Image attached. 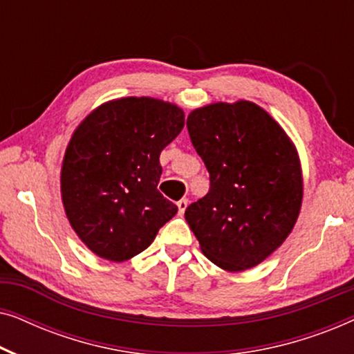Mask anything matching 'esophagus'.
<instances>
[{"instance_id": "1", "label": "esophagus", "mask_w": 354, "mask_h": 354, "mask_svg": "<svg viewBox=\"0 0 354 354\" xmlns=\"http://www.w3.org/2000/svg\"><path fill=\"white\" fill-rule=\"evenodd\" d=\"M177 206H178V212H180V214H183V212H185V209H187V206H188L187 198H182L180 201H177Z\"/></svg>"}]
</instances>
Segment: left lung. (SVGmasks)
<instances>
[{"label":"left lung","instance_id":"obj_1","mask_svg":"<svg viewBox=\"0 0 354 354\" xmlns=\"http://www.w3.org/2000/svg\"><path fill=\"white\" fill-rule=\"evenodd\" d=\"M187 129L209 172V192L185 209L203 253L239 272L272 254L292 232L301 169L280 125L250 101L195 109Z\"/></svg>","mask_w":354,"mask_h":354}]
</instances>
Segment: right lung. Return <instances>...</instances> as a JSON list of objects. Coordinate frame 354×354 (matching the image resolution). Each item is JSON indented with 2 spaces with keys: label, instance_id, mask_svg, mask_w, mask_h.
Masks as SVG:
<instances>
[{
  "label": "right lung",
  "instance_id": "add662e5",
  "mask_svg": "<svg viewBox=\"0 0 354 354\" xmlns=\"http://www.w3.org/2000/svg\"><path fill=\"white\" fill-rule=\"evenodd\" d=\"M183 124L176 104L122 98L101 106L75 130L62 162V203L93 253L115 263L133 258L177 214L158 190L159 154Z\"/></svg>",
  "mask_w": 354,
  "mask_h": 354
}]
</instances>
